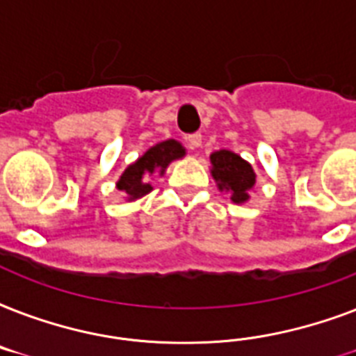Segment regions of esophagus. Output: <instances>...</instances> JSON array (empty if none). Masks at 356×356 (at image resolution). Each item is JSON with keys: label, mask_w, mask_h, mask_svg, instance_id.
I'll use <instances>...</instances> for the list:
<instances>
[{"label": "esophagus", "mask_w": 356, "mask_h": 356, "mask_svg": "<svg viewBox=\"0 0 356 356\" xmlns=\"http://www.w3.org/2000/svg\"><path fill=\"white\" fill-rule=\"evenodd\" d=\"M188 145L192 147V149H197L201 145V134L200 133H194V134H190L188 138Z\"/></svg>", "instance_id": "34e87169"}]
</instances>
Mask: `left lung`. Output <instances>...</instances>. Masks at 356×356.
Listing matches in <instances>:
<instances>
[{
	"mask_svg": "<svg viewBox=\"0 0 356 356\" xmlns=\"http://www.w3.org/2000/svg\"><path fill=\"white\" fill-rule=\"evenodd\" d=\"M211 173L218 188L231 192L234 203H245L249 200V190L254 186L257 175L253 168L242 156L229 149L214 151L211 155Z\"/></svg>",
	"mask_w": 356,
	"mask_h": 356,
	"instance_id": "1",
	"label": "left lung"
}]
</instances>
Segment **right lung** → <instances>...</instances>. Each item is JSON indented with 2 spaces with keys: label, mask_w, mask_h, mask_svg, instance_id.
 Masks as SVG:
<instances>
[{
  "label": "right lung",
  "mask_w": 356,
  "mask_h": 356,
  "mask_svg": "<svg viewBox=\"0 0 356 356\" xmlns=\"http://www.w3.org/2000/svg\"><path fill=\"white\" fill-rule=\"evenodd\" d=\"M184 153L186 151L177 140H164L161 144L153 145L140 156L138 161L125 168V172L122 173V177L116 183V188L127 195L129 201L138 200L142 195L149 194L153 190V186L147 183L149 175H153V173L162 175L166 172L168 164L184 156Z\"/></svg>",
  "instance_id": "add662e5"
}]
</instances>
